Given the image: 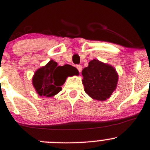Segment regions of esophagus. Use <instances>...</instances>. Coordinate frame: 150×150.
<instances>
[{
  "mask_svg": "<svg viewBox=\"0 0 150 150\" xmlns=\"http://www.w3.org/2000/svg\"><path fill=\"white\" fill-rule=\"evenodd\" d=\"M76 68H77V69L78 70V71L80 72V73H81V72H82V65H77V66H76Z\"/></svg>",
  "mask_w": 150,
  "mask_h": 150,
  "instance_id": "1",
  "label": "esophagus"
}]
</instances>
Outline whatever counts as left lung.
Masks as SVG:
<instances>
[{"mask_svg": "<svg viewBox=\"0 0 150 150\" xmlns=\"http://www.w3.org/2000/svg\"><path fill=\"white\" fill-rule=\"evenodd\" d=\"M85 91L92 99L104 101L116 88L118 76L111 65L94 59L82 71Z\"/></svg>", "mask_w": 150, "mask_h": 150, "instance_id": "left-lung-1", "label": "left lung"}]
</instances>
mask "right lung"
I'll list each match as a JSON object with an SVG mask.
<instances>
[{
    "label": "right lung",
    "mask_w": 150,
    "mask_h": 150,
    "mask_svg": "<svg viewBox=\"0 0 150 150\" xmlns=\"http://www.w3.org/2000/svg\"><path fill=\"white\" fill-rule=\"evenodd\" d=\"M74 75H78L75 67L70 65L58 66V63L51 60L35 72L32 83L39 95L50 97L61 92L66 77Z\"/></svg>",
    "instance_id": "add662e5"
}]
</instances>
